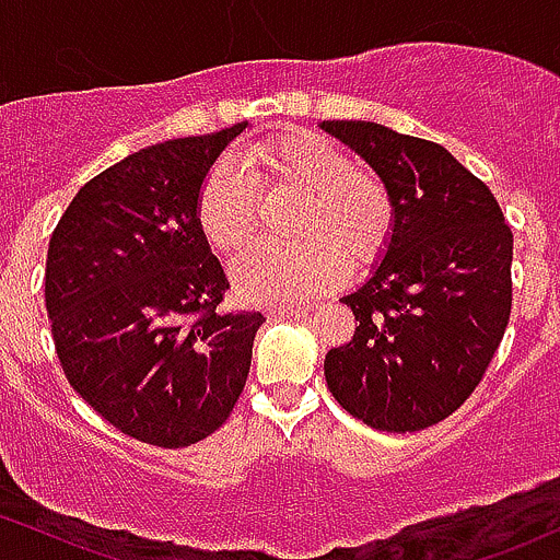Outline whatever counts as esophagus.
Returning <instances> with one entry per match:
<instances>
[{
	"mask_svg": "<svg viewBox=\"0 0 560 560\" xmlns=\"http://www.w3.org/2000/svg\"><path fill=\"white\" fill-rule=\"evenodd\" d=\"M268 314L270 316H306L308 308L306 306H270Z\"/></svg>",
	"mask_w": 560,
	"mask_h": 560,
	"instance_id": "34e87169",
	"label": "esophagus"
}]
</instances>
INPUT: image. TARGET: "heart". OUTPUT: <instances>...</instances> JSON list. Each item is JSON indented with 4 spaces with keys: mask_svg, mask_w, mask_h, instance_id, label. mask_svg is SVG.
Returning <instances> with one entry per match:
<instances>
[{
    "mask_svg": "<svg viewBox=\"0 0 560 560\" xmlns=\"http://www.w3.org/2000/svg\"><path fill=\"white\" fill-rule=\"evenodd\" d=\"M265 189L306 195L298 211L301 244H257L233 265L241 298L252 303H301L332 290L343 257L369 265L385 252L395 228V202L380 175L358 171L330 140L287 132L252 149ZM195 222L208 246L235 254L252 238L257 195L233 162H217L200 180Z\"/></svg>",
    "mask_w": 560,
    "mask_h": 560,
    "instance_id": "1",
    "label": "heart"
}]
</instances>
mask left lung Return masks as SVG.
I'll return each instance as SVG.
<instances>
[{
	"instance_id": "1",
	"label": "left lung",
	"mask_w": 560,
	"mask_h": 560,
	"mask_svg": "<svg viewBox=\"0 0 560 560\" xmlns=\"http://www.w3.org/2000/svg\"><path fill=\"white\" fill-rule=\"evenodd\" d=\"M385 180L395 228L374 276L341 298L354 336L325 358L332 398L376 431L415 433L466 404L512 314V230L444 145L374 121H322Z\"/></svg>"
}]
</instances>
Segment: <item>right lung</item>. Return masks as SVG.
Masks as SVG:
<instances>
[{"label": "right lung", "mask_w": 560, "mask_h": 560, "mask_svg": "<svg viewBox=\"0 0 560 560\" xmlns=\"http://www.w3.org/2000/svg\"><path fill=\"white\" fill-rule=\"evenodd\" d=\"M246 121L140 149L81 186L45 259V308L72 389L116 431L178 450L228 422L246 387L259 312L230 290L195 197Z\"/></svg>", "instance_id": "right-lung-1"}]
</instances>
